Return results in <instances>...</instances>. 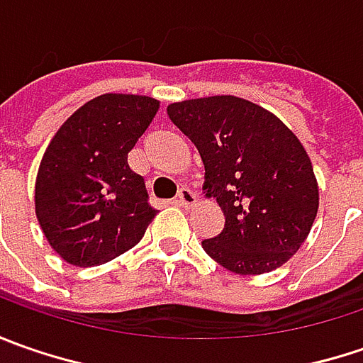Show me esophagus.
<instances>
[{"instance_id": "1", "label": "esophagus", "mask_w": 363, "mask_h": 363, "mask_svg": "<svg viewBox=\"0 0 363 363\" xmlns=\"http://www.w3.org/2000/svg\"><path fill=\"white\" fill-rule=\"evenodd\" d=\"M175 202L179 203L182 208H191V206H196V194L191 189L182 188L175 196Z\"/></svg>"}]
</instances>
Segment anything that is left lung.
<instances>
[{"mask_svg":"<svg viewBox=\"0 0 363 363\" xmlns=\"http://www.w3.org/2000/svg\"><path fill=\"white\" fill-rule=\"evenodd\" d=\"M167 115L202 157L203 194L224 212L208 257L236 274L283 267L307 240L319 186L297 135L271 111L232 94L179 101Z\"/></svg>","mask_w":363,"mask_h":363,"instance_id":"8db88e82","label":"left lung"}]
</instances>
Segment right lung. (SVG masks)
<instances>
[{"label":"right lung","mask_w":363,"mask_h":363,"mask_svg":"<svg viewBox=\"0 0 363 363\" xmlns=\"http://www.w3.org/2000/svg\"><path fill=\"white\" fill-rule=\"evenodd\" d=\"M157 111V99L106 92L77 108L52 137L35 177V216L68 264L117 258L157 214L143 177L127 163Z\"/></svg>","instance_id":"obj_1"}]
</instances>
